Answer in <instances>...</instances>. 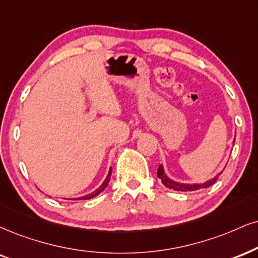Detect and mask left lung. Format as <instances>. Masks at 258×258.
<instances>
[{
    "label": "left lung",
    "mask_w": 258,
    "mask_h": 258,
    "mask_svg": "<svg viewBox=\"0 0 258 258\" xmlns=\"http://www.w3.org/2000/svg\"><path fill=\"white\" fill-rule=\"evenodd\" d=\"M158 178H160L161 182L168 189H173V190H177V191H194V190H199V189H205V187H208L214 184L215 182L218 180L219 176H220L221 173H219L215 176L214 178H212V179L207 180L206 183L203 184H183V183H178V182H174V180L171 179V178H168L166 176V173H165L164 171V167L163 165H160V166L158 167Z\"/></svg>",
    "instance_id": "1"
}]
</instances>
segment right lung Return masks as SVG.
<instances>
[{
	"label": "right lung",
	"mask_w": 258,
	"mask_h": 258,
	"mask_svg": "<svg viewBox=\"0 0 258 258\" xmlns=\"http://www.w3.org/2000/svg\"><path fill=\"white\" fill-rule=\"evenodd\" d=\"M111 172H112V168L110 167V171H109V173H107L106 178H105V180L103 182V184H101V185H100L99 187H98L97 190H94L93 192L88 194V195L82 196V197H78V199H74V200H90V199H93V197H95L97 195H99V194H100L101 191H103V190L105 189V187H106L107 185H109L110 178H111Z\"/></svg>",
	"instance_id": "1"
}]
</instances>
